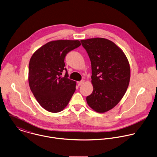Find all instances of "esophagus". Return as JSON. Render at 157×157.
Returning a JSON list of instances; mask_svg holds the SVG:
<instances>
[{
  "label": "esophagus",
  "mask_w": 157,
  "mask_h": 157,
  "mask_svg": "<svg viewBox=\"0 0 157 157\" xmlns=\"http://www.w3.org/2000/svg\"><path fill=\"white\" fill-rule=\"evenodd\" d=\"M84 80L82 79V80H81V81L78 82V86H81L82 84H84Z\"/></svg>",
  "instance_id": "obj_1"
}]
</instances>
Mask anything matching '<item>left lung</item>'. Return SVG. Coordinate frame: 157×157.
Here are the masks:
<instances>
[{
	"mask_svg": "<svg viewBox=\"0 0 157 157\" xmlns=\"http://www.w3.org/2000/svg\"><path fill=\"white\" fill-rule=\"evenodd\" d=\"M91 62L93 92L88 105L99 113L114 108L124 96L130 79V67L124 51L103 38L81 40Z\"/></svg>",
	"mask_w": 157,
	"mask_h": 157,
	"instance_id": "left-lung-1",
	"label": "left lung"
}]
</instances>
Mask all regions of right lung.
Here are the masks:
<instances>
[{
    "label": "right lung",
    "mask_w": 157,
    "mask_h": 157,
    "mask_svg": "<svg viewBox=\"0 0 157 157\" xmlns=\"http://www.w3.org/2000/svg\"><path fill=\"white\" fill-rule=\"evenodd\" d=\"M79 40L49 41L32 56L29 65V84L40 105L51 113L62 111L76 90V82L69 79L64 59L70 51L81 45ZM65 69L64 77L61 75Z\"/></svg>",
    "instance_id": "right-lung-1"
}]
</instances>
